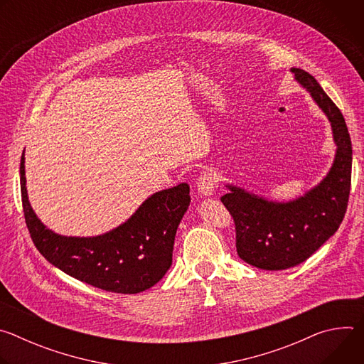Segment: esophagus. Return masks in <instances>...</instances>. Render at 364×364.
<instances>
[{
  "label": "esophagus",
  "mask_w": 364,
  "mask_h": 364,
  "mask_svg": "<svg viewBox=\"0 0 364 364\" xmlns=\"http://www.w3.org/2000/svg\"><path fill=\"white\" fill-rule=\"evenodd\" d=\"M216 173L210 171H203V174L198 177L197 180V191L200 193V196L203 197H210L215 193L216 188Z\"/></svg>",
  "instance_id": "1"
}]
</instances>
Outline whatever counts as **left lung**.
<instances>
[{"instance_id":"1","label":"left lung","mask_w":364,"mask_h":364,"mask_svg":"<svg viewBox=\"0 0 364 364\" xmlns=\"http://www.w3.org/2000/svg\"><path fill=\"white\" fill-rule=\"evenodd\" d=\"M330 122L336 154L323 180L304 194L278 201L226 183L222 203L236 226V249L252 267L282 271L304 262L343 222L351 183L353 149L346 121L320 83L302 69H289Z\"/></svg>"}]
</instances>
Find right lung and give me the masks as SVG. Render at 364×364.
Instances as JSON below:
<instances>
[{"label": "right lung", "instance_id": "add662e5", "mask_svg": "<svg viewBox=\"0 0 364 364\" xmlns=\"http://www.w3.org/2000/svg\"><path fill=\"white\" fill-rule=\"evenodd\" d=\"M24 151L21 198L31 239L47 261L65 274L103 291L138 294L157 284L173 264L178 225L190 205V186L181 183L151 194L119 226L96 236H65L34 213L27 194Z\"/></svg>", "mask_w": 364, "mask_h": 364}]
</instances>
